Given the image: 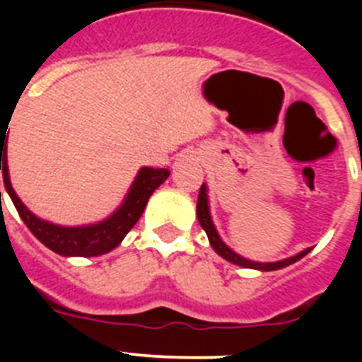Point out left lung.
Listing matches in <instances>:
<instances>
[{
  "label": "left lung",
  "mask_w": 362,
  "mask_h": 362,
  "mask_svg": "<svg viewBox=\"0 0 362 362\" xmlns=\"http://www.w3.org/2000/svg\"><path fill=\"white\" fill-rule=\"evenodd\" d=\"M197 221H199L201 228L206 232V235H209L210 239V245H212L214 250L217 252V254L221 255L223 259H226V261H230V263L233 264H239V267H245V268H255V270H279V268H284L288 267V264L296 263V261H299L300 257H305L306 254H308L312 248H306V250H303L300 254L293 255V257H288L284 259V261H277V263H254V261H248V259L241 257V255H238L235 252H232L228 248V246L225 245V243L221 241L219 233H217L216 226H214L212 219H210V212H209V199H206V187L204 185H201L199 188V196H197Z\"/></svg>",
  "instance_id": "1"
}]
</instances>
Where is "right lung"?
Segmentation results:
<instances>
[{
  "label": "right lung",
  "mask_w": 362,
  "mask_h": 362,
  "mask_svg": "<svg viewBox=\"0 0 362 362\" xmlns=\"http://www.w3.org/2000/svg\"><path fill=\"white\" fill-rule=\"evenodd\" d=\"M8 129V127H6ZM6 129L0 130V170L5 181V188L18 210L19 217L23 219L27 228L30 230L47 248L59 255H79V257H94V255H103L107 252L114 250L127 233L132 230L143 210H145L148 197L153 190L163 185L170 175L168 168H150L145 166L139 170L129 196L121 204L116 214H112L103 223L92 226H78V228H65V226L50 225L47 221L37 219L25 206L19 197L16 196L14 188L8 179V165H6ZM1 196V192H0Z\"/></svg>",
  "instance_id": "1"
}]
</instances>
